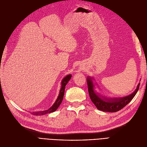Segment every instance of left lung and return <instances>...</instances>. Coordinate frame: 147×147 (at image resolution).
<instances>
[{"label":"left lung","mask_w":147,"mask_h":147,"mask_svg":"<svg viewBox=\"0 0 147 147\" xmlns=\"http://www.w3.org/2000/svg\"><path fill=\"white\" fill-rule=\"evenodd\" d=\"M92 80V78L90 77H88L86 80L89 95L91 101L96 105L97 109L103 112H116L124 108L134 98L140 86V83H139L135 91L128 96L120 98H111L102 96L100 93L95 90Z\"/></svg>","instance_id":"left-lung-1"}]
</instances>
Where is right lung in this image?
Segmentation results:
<instances>
[{"instance_id":"right-lung-1","label":"right lung","mask_w":147,"mask_h":147,"mask_svg":"<svg viewBox=\"0 0 147 147\" xmlns=\"http://www.w3.org/2000/svg\"><path fill=\"white\" fill-rule=\"evenodd\" d=\"M71 77H72V75H67L65 77H64L63 78V80H62L61 88V90H60V92H59L58 97H57V99H56L55 103L53 104V105L50 108L47 110L40 111V112H33L32 113L33 115H45V114H47V113H52V112H55V111L57 109V108L59 107V105H61L62 101H63V97H64V91H65V85L70 80Z\"/></svg>"}]
</instances>
